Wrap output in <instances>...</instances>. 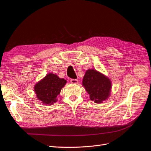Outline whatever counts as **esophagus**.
Masks as SVG:
<instances>
[{"instance_id": "obj_1", "label": "esophagus", "mask_w": 151, "mask_h": 151, "mask_svg": "<svg viewBox=\"0 0 151 151\" xmlns=\"http://www.w3.org/2000/svg\"><path fill=\"white\" fill-rule=\"evenodd\" d=\"M70 83H71L72 84H78L79 81L77 80V79H70Z\"/></svg>"}]
</instances>
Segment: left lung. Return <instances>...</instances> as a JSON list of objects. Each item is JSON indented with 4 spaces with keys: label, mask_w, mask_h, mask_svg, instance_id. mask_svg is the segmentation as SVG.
Listing matches in <instances>:
<instances>
[{
    "label": "left lung",
    "mask_w": 151,
    "mask_h": 151,
    "mask_svg": "<svg viewBox=\"0 0 151 151\" xmlns=\"http://www.w3.org/2000/svg\"><path fill=\"white\" fill-rule=\"evenodd\" d=\"M83 85L94 103H101L107 99L111 93V81L94 69H88L83 77Z\"/></svg>",
    "instance_id": "left-lung-1"
}]
</instances>
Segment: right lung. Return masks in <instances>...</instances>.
Returning <instances> with one entry per match:
<instances>
[{"instance_id": "obj_1", "label": "right lung", "mask_w": 151, "mask_h": 151, "mask_svg": "<svg viewBox=\"0 0 151 151\" xmlns=\"http://www.w3.org/2000/svg\"><path fill=\"white\" fill-rule=\"evenodd\" d=\"M67 81L50 73L35 86V91L38 99L43 104L51 105L57 102V96L60 93Z\"/></svg>"}]
</instances>
